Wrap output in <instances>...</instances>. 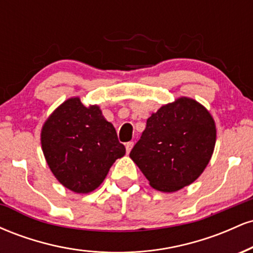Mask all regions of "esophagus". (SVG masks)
<instances>
[{
	"label": "esophagus",
	"instance_id": "1",
	"mask_svg": "<svg viewBox=\"0 0 253 253\" xmlns=\"http://www.w3.org/2000/svg\"><path fill=\"white\" fill-rule=\"evenodd\" d=\"M133 145H134V143L133 141H128V143H126V152L129 153L130 150H132Z\"/></svg>",
	"mask_w": 253,
	"mask_h": 253
}]
</instances>
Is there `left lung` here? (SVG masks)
I'll list each match as a JSON object with an SVG mask.
<instances>
[{
  "label": "left lung",
  "mask_w": 253,
  "mask_h": 253,
  "mask_svg": "<svg viewBox=\"0 0 253 253\" xmlns=\"http://www.w3.org/2000/svg\"><path fill=\"white\" fill-rule=\"evenodd\" d=\"M215 141L216 126L210 110L181 96L151 114L129 157L153 189L175 193L201 176Z\"/></svg>",
  "instance_id": "obj_1"
}]
</instances>
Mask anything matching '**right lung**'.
Returning <instances> with one entry per match:
<instances>
[{
	"instance_id": "1",
	"label": "right lung",
	"mask_w": 253,
	"mask_h": 253,
	"mask_svg": "<svg viewBox=\"0 0 253 253\" xmlns=\"http://www.w3.org/2000/svg\"><path fill=\"white\" fill-rule=\"evenodd\" d=\"M40 141L58 182L77 194L100 187L113 163L126 153L100 107L84 106L78 96L68 98L51 113L42 125Z\"/></svg>"
}]
</instances>
